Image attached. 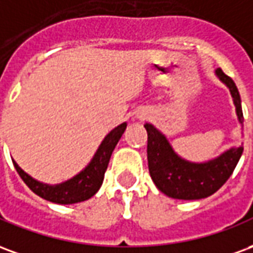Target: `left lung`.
Returning a JSON list of instances; mask_svg holds the SVG:
<instances>
[{
  "instance_id": "left-lung-1",
  "label": "left lung",
  "mask_w": 253,
  "mask_h": 253,
  "mask_svg": "<svg viewBox=\"0 0 253 253\" xmlns=\"http://www.w3.org/2000/svg\"><path fill=\"white\" fill-rule=\"evenodd\" d=\"M215 76L230 90L237 119L243 125L244 116L236 84L219 67L215 70ZM145 128L148 131L149 173L156 187L173 199L195 201L212 195L233 173L244 150L241 145L239 148H230L206 163H191L175 153L167 137L153 125L146 123Z\"/></svg>"
}]
</instances>
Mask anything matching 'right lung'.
<instances>
[{
    "label": "right lung",
    "instance_id": "1",
    "mask_svg": "<svg viewBox=\"0 0 253 253\" xmlns=\"http://www.w3.org/2000/svg\"><path fill=\"white\" fill-rule=\"evenodd\" d=\"M127 123H122L114 130H111L103 142L100 143L97 152L94 153L93 159L90 160L85 168L80 173L69 179V180L59 183V184H46L42 181L35 180L31 177L27 172L20 168L17 163L13 160V165L20 177L23 179L27 186L30 187L31 191H34L36 195H39L46 201L59 205H73L78 202H84L92 198L99 191L104 180V173L110 163L111 154L115 149L116 143L119 142L122 134L125 132Z\"/></svg>",
    "mask_w": 253,
    "mask_h": 253
}]
</instances>
